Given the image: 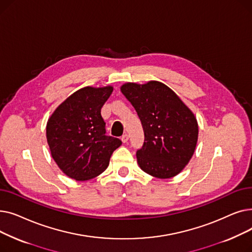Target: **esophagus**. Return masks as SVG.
<instances>
[{
    "instance_id": "34e87169",
    "label": "esophagus",
    "mask_w": 252,
    "mask_h": 252,
    "mask_svg": "<svg viewBox=\"0 0 252 252\" xmlns=\"http://www.w3.org/2000/svg\"><path fill=\"white\" fill-rule=\"evenodd\" d=\"M122 141H123V143H127V141H128V135H127V134H125V135L122 137Z\"/></svg>"
}]
</instances>
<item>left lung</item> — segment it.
I'll use <instances>...</instances> for the list:
<instances>
[{"label": "left lung", "mask_w": 252, "mask_h": 252, "mask_svg": "<svg viewBox=\"0 0 252 252\" xmlns=\"http://www.w3.org/2000/svg\"><path fill=\"white\" fill-rule=\"evenodd\" d=\"M136 109L145 142L137 161L145 173L169 179L179 175L192 158L198 140V123L192 110L166 85L126 83L121 87Z\"/></svg>", "instance_id": "1"}]
</instances>
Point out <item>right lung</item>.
<instances>
[{
    "mask_svg": "<svg viewBox=\"0 0 252 252\" xmlns=\"http://www.w3.org/2000/svg\"><path fill=\"white\" fill-rule=\"evenodd\" d=\"M112 86L85 87L65 99L49 117L47 142L53 159L63 173L87 181L102 174L122 141L106 136L101 108Z\"/></svg>",
    "mask_w": 252,
    "mask_h": 252,
    "instance_id": "right-lung-1",
    "label": "right lung"
}]
</instances>
